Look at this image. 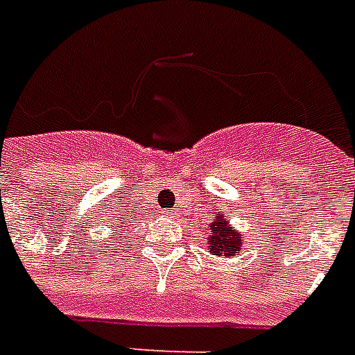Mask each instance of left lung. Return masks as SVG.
Wrapping results in <instances>:
<instances>
[{"label":"left lung","mask_w":355,"mask_h":355,"mask_svg":"<svg viewBox=\"0 0 355 355\" xmlns=\"http://www.w3.org/2000/svg\"><path fill=\"white\" fill-rule=\"evenodd\" d=\"M239 248H241V234L232 230L230 225L219 216L216 223H211L210 250L216 256H232Z\"/></svg>","instance_id":"left-lung-1"}]
</instances>
